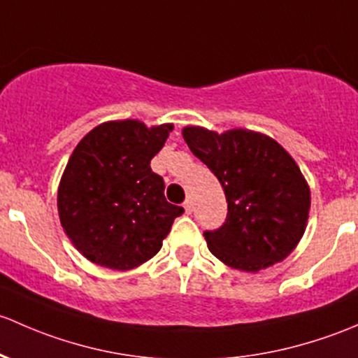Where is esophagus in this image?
<instances>
[{
  "label": "esophagus",
  "mask_w": 358,
  "mask_h": 358,
  "mask_svg": "<svg viewBox=\"0 0 358 358\" xmlns=\"http://www.w3.org/2000/svg\"><path fill=\"white\" fill-rule=\"evenodd\" d=\"M184 210H186V213L193 212V201H191V200L184 201Z\"/></svg>",
  "instance_id": "esophagus-1"
}]
</instances>
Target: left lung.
<instances>
[{"label": "left lung", "instance_id": "8db88e82", "mask_svg": "<svg viewBox=\"0 0 358 358\" xmlns=\"http://www.w3.org/2000/svg\"><path fill=\"white\" fill-rule=\"evenodd\" d=\"M182 138L226 193V222L205 233L210 252L245 272L285 260L307 229L310 210V187L293 157L275 139L248 129L219 134L187 125Z\"/></svg>", "mask_w": 358, "mask_h": 358}]
</instances>
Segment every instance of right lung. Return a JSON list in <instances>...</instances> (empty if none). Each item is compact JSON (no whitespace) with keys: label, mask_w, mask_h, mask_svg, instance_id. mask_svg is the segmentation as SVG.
Returning a JSON list of instances; mask_svg holds the SVG:
<instances>
[{"label":"right lung","mask_w":358,"mask_h":358,"mask_svg":"<svg viewBox=\"0 0 358 358\" xmlns=\"http://www.w3.org/2000/svg\"><path fill=\"white\" fill-rule=\"evenodd\" d=\"M172 124L108 120L70 155L58 186L62 227L93 264L131 271L153 259L182 206L165 200L164 179L150 167Z\"/></svg>","instance_id":"right-lung-1"}]
</instances>
